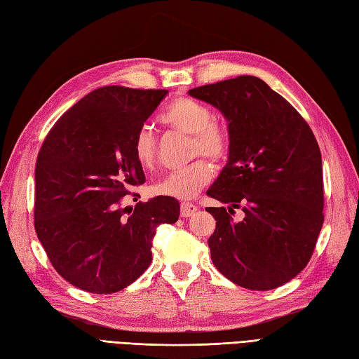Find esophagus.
Instances as JSON below:
<instances>
[{
    "mask_svg": "<svg viewBox=\"0 0 359 359\" xmlns=\"http://www.w3.org/2000/svg\"><path fill=\"white\" fill-rule=\"evenodd\" d=\"M196 210H197V206L194 203H185V201H183V203L180 205V215L183 218H188L191 215H194Z\"/></svg>",
    "mask_w": 359,
    "mask_h": 359,
    "instance_id": "obj_1",
    "label": "esophagus"
}]
</instances>
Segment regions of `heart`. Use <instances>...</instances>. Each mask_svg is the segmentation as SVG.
<instances>
[{"label":"heart","mask_w":359,"mask_h":359,"mask_svg":"<svg viewBox=\"0 0 359 359\" xmlns=\"http://www.w3.org/2000/svg\"><path fill=\"white\" fill-rule=\"evenodd\" d=\"M161 121L182 133L191 136L189 156L203 154L214 162H222L231 150V136L227 127L212 118V110L203 101L179 97L165 107ZM132 151L136 163L142 170H151L158 161V147L154 135L149 127H141L136 132ZM212 177V167L206 159H196L187 167L171 171L151 187L154 196L189 200L196 197Z\"/></svg>","instance_id":"1"}]
</instances>
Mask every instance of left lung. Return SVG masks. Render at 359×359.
<instances>
[{
  "mask_svg": "<svg viewBox=\"0 0 359 359\" xmlns=\"http://www.w3.org/2000/svg\"><path fill=\"white\" fill-rule=\"evenodd\" d=\"M229 121L231 150L206 194L217 222L208 240L217 270L247 290L267 291L306 267L323 226L321 153L311 127L264 80L240 76L189 89ZM235 208L243 218L235 220Z\"/></svg>",
  "mask_w": 359,
  "mask_h": 359,
  "instance_id": "1",
  "label": "left lung"
}]
</instances>
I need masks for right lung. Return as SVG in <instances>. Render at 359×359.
Masks as SVG:
<instances>
[{
    "label": "right lung",
    "instance_id": "1",
    "mask_svg": "<svg viewBox=\"0 0 359 359\" xmlns=\"http://www.w3.org/2000/svg\"><path fill=\"white\" fill-rule=\"evenodd\" d=\"M168 90L104 86L51 127L34 170V231L51 265L74 287L112 294L149 269L159 224L177 222L176 198L124 208L145 182L132 142ZM135 196V194H133Z\"/></svg>",
    "mask_w": 359,
    "mask_h": 359
}]
</instances>
